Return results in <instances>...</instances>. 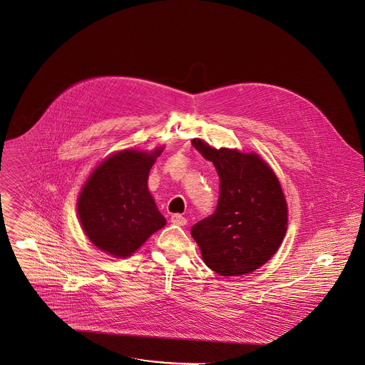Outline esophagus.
<instances>
[{
	"label": "esophagus",
	"instance_id": "34e87169",
	"mask_svg": "<svg viewBox=\"0 0 365 365\" xmlns=\"http://www.w3.org/2000/svg\"><path fill=\"white\" fill-rule=\"evenodd\" d=\"M170 221H172L173 224H176V225H186L187 219L183 217L182 215H173V216L170 217Z\"/></svg>",
	"mask_w": 365,
	"mask_h": 365
}]
</instances>
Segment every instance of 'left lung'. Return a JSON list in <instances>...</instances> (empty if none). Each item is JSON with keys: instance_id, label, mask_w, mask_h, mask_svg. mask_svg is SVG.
<instances>
[{"instance_id": "obj_1", "label": "left lung", "mask_w": 365, "mask_h": 365, "mask_svg": "<svg viewBox=\"0 0 365 365\" xmlns=\"http://www.w3.org/2000/svg\"><path fill=\"white\" fill-rule=\"evenodd\" d=\"M193 146L219 175L215 213L196 222L190 232L206 265L222 277L245 275L264 265L279 248L288 225V209L279 180L255 153Z\"/></svg>"}]
</instances>
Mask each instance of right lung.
<instances>
[{"mask_svg":"<svg viewBox=\"0 0 365 365\" xmlns=\"http://www.w3.org/2000/svg\"><path fill=\"white\" fill-rule=\"evenodd\" d=\"M160 152L121 150L98 165L86 182L77 213L97 248L130 257L166 224L148 190V175Z\"/></svg>","mask_w":365,"mask_h":365,"instance_id":"right-lung-1","label":"right lung"}]
</instances>
